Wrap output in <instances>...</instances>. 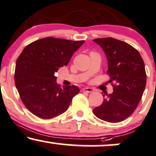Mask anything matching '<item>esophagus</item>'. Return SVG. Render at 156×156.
<instances>
[{"label": "esophagus", "instance_id": "34e87169", "mask_svg": "<svg viewBox=\"0 0 156 156\" xmlns=\"http://www.w3.org/2000/svg\"><path fill=\"white\" fill-rule=\"evenodd\" d=\"M82 91L85 92H88V93H92L94 92V89L90 88V87H85V88L82 89Z\"/></svg>", "mask_w": 156, "mask_h": 156}]
</instances>
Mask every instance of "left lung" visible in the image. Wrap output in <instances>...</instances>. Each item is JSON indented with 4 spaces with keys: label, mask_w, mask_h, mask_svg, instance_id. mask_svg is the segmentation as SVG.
Instances as JSON below:
<instances>
[{
    "label": "left lung",
    "mask_w": 156,
    "mask_h": 156,
    "mask_svg": "<svg viewBox=\"0 0 156 156\" xmlns=\"http://www.w3.org/2000/svg\"><path fill=\"white\" fill-rule=\"evenodd\" d=\"M104 51L108 62L107 73L114 82V92L103 95L101 105L94 108L97 117L108 122L127 119L140 102L146 86L144 63L137 50L113 38L94 39Z\"/></svg>",
    "instance_id": "left-lung-1"
}]
</instances>
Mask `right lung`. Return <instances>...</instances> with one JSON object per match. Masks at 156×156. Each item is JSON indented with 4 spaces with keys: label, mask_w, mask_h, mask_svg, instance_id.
I'll return each instance as SVG.
<instances>
[{
    "label": "right lung",
    "mask_w": 156,
    "mask_h": 156,
    "mask_svg": "<svg viewBox=\"0 0 156 156\" xmlns=\"http://www.w3.org/2000/svg\"><path fill=\"white\" fill-rule=\"evenodd\" d=\"M83 40L46 37L24 48L16 62L15 82L23 104L42 119H51L67 110L78 87H61L55 73L67 66Z\"/></svg>",
    "instance_id": "right-lung-1"
}]
</instances>
